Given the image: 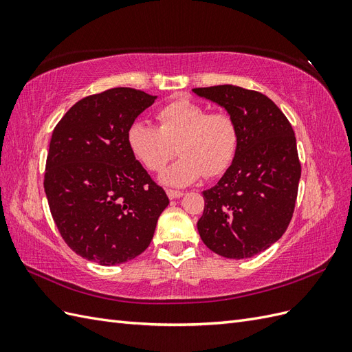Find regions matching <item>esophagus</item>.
<instances>
[{"label":"esophagus","mask_w":352,"mask_h":352,"mask_svg":"<svg viewBox=\"0 0 352 352\" xmlns=\"http://www.w3.org/2000/svg\"><path fill=\"white\" fill-rule=\"evenodd\" d=\"M166 194L170 199H176V198H180L184 195V192H180V190H175V189H167Z\"/></svg>","instance_id":"esophagus-1"}]
</instances>
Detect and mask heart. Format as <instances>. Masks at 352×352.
I'll return each mask as SVG.
<instances>
[{
  "instance_id": "heart-1",
  "label": "heart",
  "mask_w": 352,
  "mask_h": 352,
  "mask_svg": "<svg viewBox=\"0 0 352 352\" xmlns=\"http://www.w3.org/2000/svg\"><path fill=\"white\" fill-rule=\"evenodd\" d=\"M158 126L133 122L127 145L138 162L151 172L162 170L176 153L180 158L160 180L170 186H188L202 173L217 176L232 163L238 148V127L226 113H210L206 105L180 98L157 113Z\"/></svg>"
}]
</instances>
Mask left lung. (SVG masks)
I'll list each match as a JSON object with an SVG mask.
<instances>
[{"mask_svg":"<svg viewBox=\"0 0 352 352\" xmlns=\"http://www.w3.org/2000/svg\"><path fill=\"white\" fill-rule=\"evenodd\" d=\"M192 92L225 109L238 127L232 164L202 192L199 236L221 257H254L282 238L294 214L301 177L294 129L261 92L233 85Z\"/></svg>","mask_w":352,"mask_h":352,"instance_id":"obj_1","label":"left lung"}]
</instances>
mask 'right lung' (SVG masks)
Listing matches in <instances>:
<instances>
[{"label": "right lung", "instance_id": "add662e5", "mask_svg": "<svg viewBox=\"0 0 352 352\" xmlns=\"http://www.w3.org/2000/svg\"><path fill=\"white\" fill-rule=\"evenodd\" d=\"M157 97L113 88L78 101L51 136L44 188L61 238L101 265L150 245L168 198L127 145V131Z\"/></svg>", "mask_w": 352, "mask_h": 352}]
</instances>
